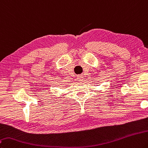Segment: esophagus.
Returning a JSON list of instances; mask_svg holds the SVG:
<instances>
[{
  "mask_svg": "<svg viewBox=\"0 0 148 148\" xmlns=\"http://www.w3.org/2000/svg\"><path fill=\"white\" fill-rule=\"evenodd\" d=\"M77 79L78 80L79 82H80V81H82V80L83 79V76H82V75H78V76H77Z\"/></svg>",
  "mask_w": 148,
  "mask_h": 148,
  "instance_id": "esophagus-1",
  "label": "esophagus"
}]
</instances>
